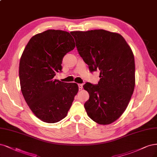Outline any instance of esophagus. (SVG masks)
Segmentation results:
<instances>
[{
    "label": "esophagus",
    "mask_w": 157,
    "mask_h": 157,
    "mask_svg": "<svg viewBox=\"0 0 157 157\" xmlns=\"http://www.w3.org/2000/svg\"><path fill=\"white\" fill-rule=\"evenodd\" d=\"M78 89L79 90H82V88H83V85L82 84H78Z\"/></svg>",
    "instance_id": "esophagus-1"
}]
</instances>
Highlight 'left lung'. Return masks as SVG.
I'll list each match as a JSON object with an SVG mask.
<instances>
[{"instance_id": "left-lung-1", "label": "left lung", "mask_w": 157, "mask_h": 157, "mask_svg": "<svg viewBox=\"0 0 157 157\" xmlns=\"http://www.w3.org/2000/svg\"><path fill=\"white\" fill-rule=\"evenodd\" d=\"M80 56L91 71L99 70L97 85L86 83L90 99L84 108L88 116L100 125L116 121L125 112L135 86L133 52L123 37L105 30L74 31Z\"/></svg>"}]
</instances>
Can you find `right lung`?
Returning <instances> with one entry per match:
<instances>
[{"mask_svg": "<svg viewBox=\"0 0 157 157\" xmlns=\"http://www.w3.org/2000/svg\"><path fill=\"white\" fill-rule=\"evenodd\" d=\"M75 47L74 39L69 32L47 30L32 37L21 55V90L32 112L42 121H61L78 93L76 83L53 79L62 71L63 56Z\"/></svg>", "mask_w": 157, "mask_h": 157, "instance_id": "1", "label": "right lung"}]
</instances>
